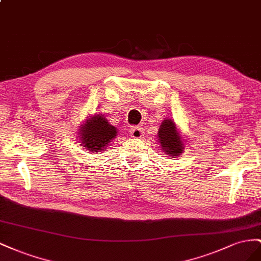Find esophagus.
<instances>
[{"label":"esophagus","mask_w":261,"mask_h":261,"mask_svg":"<svg viewBox=\"0 0 261 261\" xmlns=\"http://www.w3.org/2000/svg\"><path fill=\"white\" fill-rule=\"evenodd\" d=\"M130 135L135 139H141L143 137V129L141 126H132L130 129Z\"/></svg>","instance_id":"obj_1"}]
</instances>
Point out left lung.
I'll use <instances>...</instances> for the list:
<instances>
[{
	"label": "left lung",
	"mask_w": 261,
	"mask_h": 261,
	"mask_svg": "<svg viewBox=\"0 0 261 261\" xmlns=\"http://www.w3.org/2000/svg\"><path fill=\"white\" fill-rule=\"evenodd\" d=\"M158 141L162 151L170 158L175 159L185 152L186 140L173 119L165 118V120L161 123L158 132Z\"/></svg>",
	"instance_id": "1"
}]
</instances>
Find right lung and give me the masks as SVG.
I'll return each mask as SVG.
<instances>
[{"label": "right lung", "mask_w": 261, "mask_h": 261, "mask_svg": "<svg viewBox=\"0 0 261 261\" xmlns=\"http://www.w3.org/2000/svg\"><path fill=\"white\" fill-rule=\"evenodd\" d=\"M118 130L101 115L87 118L80 126L79 136L82 146L92 153L101 152L117 137Z\"/></svg>", "instance_id": "obj_1"}]
</instances>
